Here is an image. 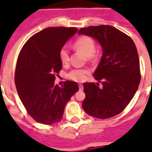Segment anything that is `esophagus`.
Wrapping results in <instances>:
<instances>
[{
    "label": "esophagus",
    "mask_w": 152,
    "mask_h": 152,
    "mask_svg": "<svg viewBox=\"0 0 152 152\" xmlns=\"http://www.w3.org/2000/svg\"><path fill=\"white\" fill-rule=\"evenodd\" d=\"M79 88L80 90H83V84H79Z\"/></svg>",
    "instance_id": "esophagus-1"
}]
</instances>
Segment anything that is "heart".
<instances>
[{
    "instance_id": "1",
    "label": "heart",
    "mask_w": 152,
    "mask_h": 152,
    "mask_svg": "<svg viewBox=\"0 0 152 152\" xmlns=\"http://www.w3.org/2000/svg\"><path fill=\"white\" fill-rule=\"evenodd\" d=\"M73 47L76 50L81 51L88 57V60H92L95 57V42L92 38L89 36H81L74 42ZM59 58L62 64L66 65L69 63L70 56L67 47L63 46L59 51ZM90 70L88 69H74L67 74V78L76 82H83L86 80Z\"/></svg>"
}]
</instances>
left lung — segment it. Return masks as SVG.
Segmentation results:
<instances>
[{"mask_svg":"<svg viewBox=\"0 0 152 152\" xmlns=\"http://www.w3.org/2000/svg\"><path fill=\"white\" fill-rule=\"evenodd\" d=\"M97 39L102 55L93 76L99 83H83L82 106L90 116L106 119L121 113L140 82V60L134 42L110 25L91 26L78 31Z\"/></svg>","mask_w":152,"mask_h":152,"instance_id":"8db88e82","label":"left lung"}]
</instances>
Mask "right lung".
Here are the masks:
<instances>
[{
  "label": "right lung",
  "mask_w": 152,
  "mask_h": 152,
  "mask_svg": "<svg viewBox=\"0 0 152 152\" xmlns=\"http://www.w3.org/2000/svg\"><path fill=\"white\" fill-rule=\"evenodd\" d=\"M76 27H48L30 38L18 56L15 84L26 110L34 121L53 125L61 121L64 107L79 91L78 84L66 80L60 88L54 85L62 69L59 51Z\"/></svg>",
  "instance_id": "obj_1"
}]
</instances>
